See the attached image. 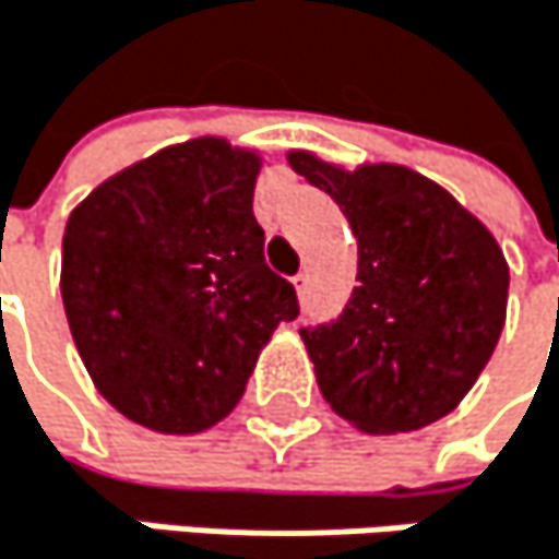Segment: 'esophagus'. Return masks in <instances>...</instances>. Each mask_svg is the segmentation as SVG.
Segmentation results:
<instances>
[{
  "label": "esophagus",
  "instance_id": "esophagus-1",
  "mask_svg": "<svg viewBox=\"0 0 559 559\" xmlns=\"http://www.w3.org/2000/svg\"><path fill=\"white\" fill-rule=\"evenodd\" d=\"M292 285H295V292H298V301H305V295H308V274H295V277H292Z\"/></svg>",
  "mask_w": 559,
  "mask_h": 559
}]
</instances>
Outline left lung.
<instances>
[{
  "mask_svg": "<svg viewBox=\"0 0 559 559\" xmlns=\"http://www.w3.org/2000/svg\"><path fill=\"white\" fill-rule=\"evenodd\" d=\"M288 162L324 188L357 238V285L337 321L301 328L331 411L365 433L451 414L500 341L510 271L493 235L404 165L354 171L311 152Z\"/></svg>",
  "mask_w": 559,
  "mask_h": 559,
  "instance_id": "8db88e82",
  "label": "left lung"
}]
</instances>
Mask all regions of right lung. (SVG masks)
<instances>
[{"label": "right lung", "instance_id": "right-lung-1", "mask_svg": "<svg viewBox=\"0 0 559 559\" xmlns=\"http://www.w3.org/2000/svg\"><path fill=\"white\" fill-rule=\"evenodd\" d=\"M261 158L205 135L168 145L69 215L62 301L98 394L158 433L231 414L261 347L298 318L264 264L251 198Z\"/></svg>", "mask_w": 559, "mask_h": 559}]
</instances>
